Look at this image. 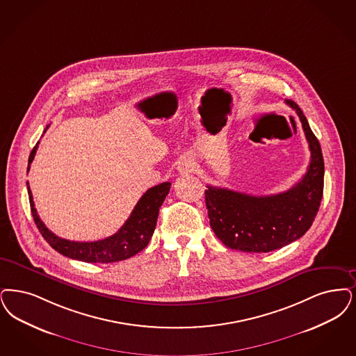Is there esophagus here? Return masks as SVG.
I'll return each instance as SVG.
<instances>
[{
  "label": "esophagus",
  "instance_id": "1",
  "mask_svg": "<svg viewBox=\"0 0 356 356\" xmlns=\"http://www.w3.org/2000/svg\"><path fill=\"white\" fill-rule=\"evenodd\" d=\"M195 168V161L189 157H184L179 161V165H177V171L180 172L181 175L185 173H191Z\"/></svg>",
  "mask_w": 356,
  "mask_h": 356
}]
</instances>
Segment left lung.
<instances>
[{"label": "left lung", "mask_w": 356, "mask_h": 356, "mask_svg": "<svg viewBox=\"0 0 356 356\" xmlns=\"http://www.w3.org/2000/svg\"><path fill=\"white\" fill-rule=\"evenodd\" d=\"M299 116L312 159L307 172L289 191L252 196L208 185L205 204L211 228L225 246L241 252L268 253L300 238L318 213L323 196L325 163L321 144L306 116L293 100H286Z\"/></svg>", "instance_id": "left-lung-1"}]
</instances>
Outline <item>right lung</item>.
Listing matches in <instances>:
<instances>
[{"label": "right lung", "mask_w": 356, "mask_h": 356, "mask_svg": "<svg viewBox=\"0 0 356 356\" xmlns=\"http://www.w3.org/2000/svg\"><path fill=\"white\" fill-rule=\"evenodd\" d=\"M46 128H49V126ZM38 144L40 142L35 144V147L33 148L29 156L28 172L34 155L37 152ZM26 184H28L31 214L43 238L62 256L88 262V264L118 262L142 252L143 249L148 245L155 232L159 208L161 207V204L164 202L171 189V183L168 181L149 188L138 201L132 213L129 214L127 221L115 234L98 241L78 242L60 238L44 227L42 220L37 213V209L34 208V201H33V195H31L29 183Z\"/></svg>", "instance_id": "right-lung-1"}]
</instances>
